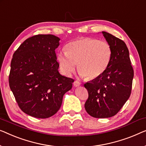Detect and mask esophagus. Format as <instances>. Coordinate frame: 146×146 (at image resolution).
Listing matches in <instances>:
<instances>
[{"mask_svg": "<svg viewBox=\"0 0 146 146\" xmlns=\"http://www.w3.org/2000/svg\"><path fill=\"white\" fill-rule=\"evenodd\" d=\"M73 84L75 87H78V86H80V82L79 81H78V80H76V81L74 82Z\"/></svg>", "mask_w": 146, "mask_h": 146, "instance_id": "1", "label": "esophagus"}]
</instances>
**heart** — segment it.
<instances>
[{
    "label": "heart",
    "mask_w": 146,
    "mask_h": 146,
    "mask_svg": "<svg viewBox=\"0 0 146 146\" xmlns=\"http://www.w3.org/2000/svg\"><path fill=\"white\" fill-rule=\"evenodd\" d=\"M113 49L108 42L85 37L75 40L66 46V52L60 51L58 60L66 75L78 71L87 80H94L103 74L111 63Z\"/></svg>",
    "instance_id": "1"
}]
</instances>
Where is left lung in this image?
Listing matches in <instances>:
<instances>
[{
    "label": "left lung",
    "mask_w": 146,
    "mask_h": 146,
    "mask_svg": "<svg viewBox=\"0 0 146 146\" xmlns=\"http://www.w3.org/2000/svg\"><path fill=\"white\" fill-rule=\"evenodd\" d=\"M102 33L113 49L111 63L102 75L84 84L88 92L84 105L86 111L98 119L111 117L118 113L130 98L134 78L125 43L111 33Z\"/></svg>",
    "instance_id": "1"
}]
</instances>
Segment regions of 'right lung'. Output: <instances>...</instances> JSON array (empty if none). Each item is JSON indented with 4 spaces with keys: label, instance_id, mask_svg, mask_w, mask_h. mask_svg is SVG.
<instances>
[{
    "label": "right lung",
    "instance_id": "right-lung-1",
    "mask_svg": "<svg viewBox=\"0 0 146 146\" xmlns=\"http://www.w3.org/2000/svg\"><path fill=\"white\" fill-rule=\"evenodd\" d=\"M58 37L36 35L23 42L12 56L8 82L17 103L27 115L46 119L57 113L74 79L59 74L55 49Z\"/></svg>",
    "mask_w": 146,
    "mask_h": 146
}]
</instances>
